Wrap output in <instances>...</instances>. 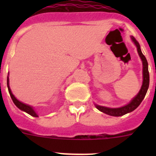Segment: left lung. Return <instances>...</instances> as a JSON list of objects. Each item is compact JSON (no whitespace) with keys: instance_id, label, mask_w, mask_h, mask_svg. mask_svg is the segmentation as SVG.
Listing matches in <instances>:
<instances>
[{"instance_id":"left-lung-1","label":"left lung","mask_w":156,"mask_h":156,"mask_svg":"<svg viewBox=\"0 0 156 156\" xmlns=\"http://www.w3.org/2000/svg\"><path fill=\"white\" fill-rule=\"evenodd\" d=\"M131 40L134 43V44L136 45L137 48V52L140 56L141 61H142L143 64V83L142 86L140 87V90L139 93L137 94L131 101L130 102L128 103L126 105L120 107V108H108V107H105V106H101L95 105L96 108L99 110V111L102 112L104 113L107 114V115H112V116H121L126 113L131 112L134 109L140 105L143 99L145 97V94L148 91V87H149V73H148V64L147 62V59L144 57V55L141 52L140 50V47L139 43L136 41L133 37H131Z\"/></svg>"}]
</instances>
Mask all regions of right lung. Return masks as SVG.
<instances>
[{"instance_id":"add662e5","label":"right lung","mask_w":156,"mask_h":156,"mask_svg":"<svg viewBox=\"0 0 156 156\" xmlns=\"http://www.w3.org/2000/svg\"><path fill=\"white\" fill-rule=\"evenodd\" d=\"M7 85H8V92H9V94H10V96H11V98H12V101H13L14 104L16 105L17 106L19 109H21L22 111L26 112L27 113L30 114V115H32V116L38 117V115H37V112L34 111V109L33 108V107H31V106L29 105L24 104V103L21 102V101H19L18 100V99H16V98L14 96L13 94L12 93V90H11V89H10V87H9V78H8H8H7Z\"/></svg>"}]
</instances>
